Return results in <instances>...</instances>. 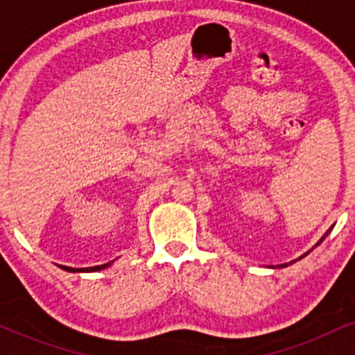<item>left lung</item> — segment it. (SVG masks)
<instances>
[{
	"mask_svg": "<svg viewBox=\"0 0 355 355\" xmlns=\"http://www.w3.org/2000/svg\"><path fill=\"white\" fill-rule=\"evenodd\" d=\"M329 232H331V230H329ZM329 232H327V234H329ZM327 234H325L324 237H322V239L319 240V242H317V245H320V243H322V240H324L325 237H327ZM317 245H315V247H317ZM307 254H309V252H307ZM307 254H305V255H307ZM305 255H302V257H305ZM302 257H300V259H302ZM291 263H292V262H288V263H282V266H277V267H288V266H291Z\"/></svg>",
	"mask_w": 355,
	"mask_h": 355,
	"instance_id": "8db88e82",
	"label": "left lung"
}]
</instances>
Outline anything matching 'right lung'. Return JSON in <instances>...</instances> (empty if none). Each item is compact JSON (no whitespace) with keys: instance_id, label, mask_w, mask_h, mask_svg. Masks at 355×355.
<instances>
[{"instance_id":"1","label":"right lung","mask_w":355,"mask_h":355,"mask_svg":"<svg viewBox=\"0 0 355 355\" xmlns=\"http://www.w3.org/2000/svg\"><path fill=\"white\" fill-rule=\"evenodd\" d=\"M108 266H110V262L103 263V266H96V267H89V268H71V267H64V266H61V268H64V270H68V272H96V270H101V268H105Z\"/></svg>"}]
</instances>
